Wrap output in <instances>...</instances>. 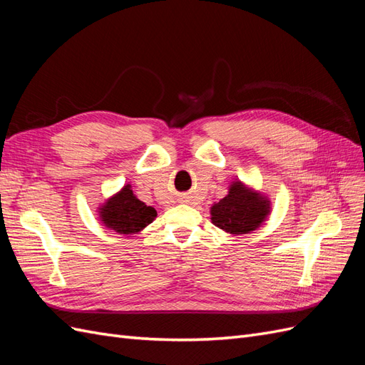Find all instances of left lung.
Instances as JSON below:
<instances>
[{
	"label": "left lung",
	"instance_id": "1",
	"mask_svg": "<svg viewBox=\"0 0 365 365\" xmlns=\"http://www.w3.org/2000/svg\"><path fill=\"white\" fill-rule=\"evenodd\" d=\"M271 213V201L242 181H233L228 195L210 208L212 222L230 235H247L257 230Z\"/></svg>",
	"mask_w": 365,
	"mask_h": 365
}]
</instances>
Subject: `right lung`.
Returning <instances> with one entry per match:
<instances>
[{
  "mask_svg": "<svg viewBox=\"0 0 365 365\" xmlns=\"http://www.w3.org/2000/svg\"><path fill=\"white\" fill-rule=\"evenodd\" d=\"M98 217L106 228L114 230L118 235H137L152 224L157 212L140 201L128 184L98 208Z\"/></svg>",
  "mask_w": 365,
  "mask_h": 365,
  "instance_id": "right-lung-1",
  "label": "right lung"
}]
</instances>
